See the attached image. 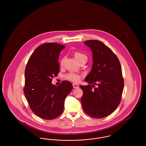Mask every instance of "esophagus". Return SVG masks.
<instances>
[{
	"label": "esophagus",
	"mask_w": 146,
	"mask_h": 146,
	"mask_svg": "<svg viewBox=\"0 0 146 146\" xmlns=\"http://www.w3.org/2000/svg\"><path fill=\"white\" fill-rule=\"evenodd\" d=\"M73 86L74 88H79V85L76 83L73 84Z\"/></svg>",
	"instance_id": "esophagus-1"
}]
</instances>
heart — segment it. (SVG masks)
I'll use <instances>...</instances> for the list:
<instances>
[{
  "instance_id": "heart-1",
  "label": "heart",
  "mask_w": 146,
  "mask_h": 146,
  "mask_svg": "<svg viewBox=\"0 0 146 146\" xmlns=\"http://www.w3.org/2000/svg\"><path fill=\"white\" fill-rule=\"evenodd\" d=\"M74 55L78 62L80 61V60H83L84 58H87L86 56L81 52H75ZM63 62H64V59L63 58L61 61V66H63ZM65 78L66 79L70 80V81H72V82H78L80 80V76L77 74H75L73 73H70L67 74V75H66Z\"/></svg>"
}]
</instances>
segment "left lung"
Listing matches in <instances>:
<instances>
[{
	"label": "left lung",
	"mask_w": 146,
	"mask_h": 146,
	"mask_svg": "<svg viewBox=\"0 0 146 146\" xmlns=\"http://www.w3.org/2000/svg\"><path fill=\"white\" fill-rule=\"evenodd\" d=\"M92 51V64L85 81L80 85L84 111L94 118L111 114L119 106L124 88L121 67L118 57L104 43L97 40L84 42ZM96 84V88L93 89Z\"/></svg>",
	"instance_id": "left-lung-1"
}]
</instances>
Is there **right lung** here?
I'll return each instance as SVG.
<instances>
[{
  "mask_svg": "<svg viewBox=\"0 0 146 146\" xmlns=\"http://www.w3.org/2000/svg\"><path fill=\"white\" fill-rule=\"evenodd\" d=\"M65 48L55 42H47L35 49L25 72L24 94L33 113L43 119L51 120L63 111L64 100L73 89L68 81L58 86L52 78L60 71L58 57Z\"/></svg>",
  "mask_w": 146,
  "mask_h": 146,
  "instance_id": "add662e5",
  "label": "right lung"
}]
</instances>
